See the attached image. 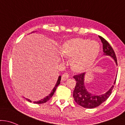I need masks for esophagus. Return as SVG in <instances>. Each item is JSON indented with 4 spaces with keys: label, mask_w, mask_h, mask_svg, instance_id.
I'll return each mask as SVG.
<instances>
[{
    "label": "esophagus",
    "mask_w": 125,
    "mask_h": 125,
    "mask_svg": "<svg viewBox=\"0 0 125 125\" xmlns=\"http://www.w3.org/2000/svg\"><path fill=\"white\" fill-rule=\"evenodd\" d=\"M69 78V75L68 73H65L62 75V81H66L67 79Z\"/></svg>",
    "instance_id": "obj_1"
}]
</instances>
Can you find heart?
<instances>
[{
  "label": "heart",
  "mask_w": 125,
  "mask_h": 125,
  "mask_svg": "<svg viewBox=\"0 0 125 125\" xmlns=\"http://www.w3.org/2000/svg\"><path fill=\"white\" fill-rule=\"evenodd\" d=\"M98 52V46L90 40L74 39L66 42L63 46L64 55L73 57L72 65L75 69L83 71L90 66Z\"/></svg>",
  "instance_id": "1"
}]
</instances>
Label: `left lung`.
Instances as JSON below:
<instances>
[{
  "label": "left lung",
  "instance_id": "obj_1",
  "mask_svg": "<svg viewBox=\"0 0 125 125\" xmlns=\"http://www.w3.org/2000/svg\"><path fill=\"white\" fill-rule=\"evenodd\" d=\"M98 37L100 38L103 43V52L104 53V54L113 57L117 65V58L111 45L102 37ZM84 75V73H81L75 75L73 76L74 79L76 81V85H75L73 93V98L75 102L78 105L84 108H87V109H93V108L99 106L109 98L113 91L114 85L112 86V88L104 94L101 95H96L94 94L89 92V91H88L85 88L84 85V81H83ZM115 83H116V81L114 83L115 84Z\"/></svg>",
  "mask_w": 125,
  "mask_h": 125
}]
</instances>
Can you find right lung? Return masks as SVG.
Here are the masks:
<instances>
[{"label":"right lung","instance_id":"right-lung-1","mask_svg":"<svg viewBox=\"0 0 125 125\" xmlns=\"http://www.w3.org/2000/svg\"><path fill=\"white\" fill-rule=\"evenodd\" d=\"M60 80H61V76H59V78H58V79H57V83H56V85H55V87H54V88L53 89V90H52V91H51V93H50V94H49V95L48 96H47V97H45V98H42V100H39V101H34V103H36V104H42V103H46L47 102V101H48L50 99V98H52V96L53 95V94H54V92H55V91H56V88H57V86L59 85L60 84ZM27 100H28V101H30V102H31V100H29V99H27Z\"/></svg>","mask_w":125,"mask_h":125}]
</instances>
